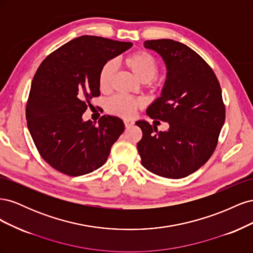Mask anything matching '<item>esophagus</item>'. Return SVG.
Returning <instances> with one entry per match:
<instances>
[{"mask_svg": "<svg viewBox=\"0 0 253 253\" xmlns=\"http://www.w3.org/2000/svg\"><path fill=\"white\" fill-rule=\"evenodd\" d=\"M124 122H125L126 127H129V126H132L134 125V121L133 120H129V119H126Z\"/></svg>", "mask_w": 253, "mask_h": 253, "instance_id": "esophagus-1", "label": "esophagus"}]
</instances>
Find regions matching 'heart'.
I'll use <instances>...</instances> for the list:
<instances>
[{"label":"heart","instance_id":"b5f03b06","mask_svg":"<svg viewBox=\"0 0 253 253\" xmlns=\"http://www.w3.org/2000/svg\"><path fill=\"white\" fill-rule=\"evenodd\" d=\"M122 67L131 73L139 82L144 83L150 89L157 88L162 80L156 77L159 70L157 60L150 55L149 52L138 50L129 53L126 57L120 60ZM115 78V70L112 62H106L102 65L98 75V85L102 93H106L112 87V83ZM142 103L138 99L115 96L106 103L108 113L122 118L133 117L136 111L141 108Z\"/></svg>","mask_w":253,"mask_h":253}]
</instances>
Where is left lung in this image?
I'll return each mask as SVG.
<instances>
[{"label": "left lung", "mask_w": 253, "mask_h": 253, "mask_svg": "<svg viewBox=\"0 0 253 253\" xmlns=\"http://www.w3.org/2000/svg\"><path fill=\"white\" fill-rule=\"evenodd\" d=\"M144 47L158 52L168 71L162 96L147 114L170 127L158 132L148 121H137L142 131L137 150L150 172L186 177L208 162L217 145L226 117L219 82L208 63L185 44L159 39L145 41Z\"/></svg>", "instance_id": "obj_1"}]
</instances>
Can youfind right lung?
<instances>
[{
	"mask_svg": "<svg viewBox=\"0 0 253 253\" xmlns=\"http://www.w3.org/2000/svg\"><path fill=\"white\" fill-rule=\"evenodd\" d=\"M132 45L81 36L52 51L37 70L26 105L27 126L38 152L53 169L79 176L106 162L125 131L124 121L104 115L96 125L83 121L82 115L90 99L100 96L102 65Z\"/></svg>",
	"mask_w": 253,
	"mask_h": 253,
	"instance_id": "obj_1",
	"label": "right lung"
}]
</instances>
